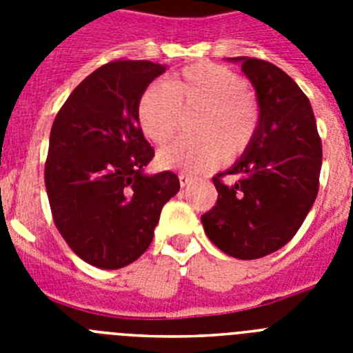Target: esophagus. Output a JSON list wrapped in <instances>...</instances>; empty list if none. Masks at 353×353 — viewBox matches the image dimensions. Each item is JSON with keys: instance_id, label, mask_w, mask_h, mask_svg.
<instances>
[{"instance_id": "esophagus-1", "label": "esophagus", "mask_w": 353, "mask_h": 353, "mask_svg": "<svg viewBox=\"0 0 353 353\" xmlns=\"http://www.w3.org/2000/svg\"><path fill=\"white\" fill-rule=\"evenodd\" d=\"M179 180H180V185H182V187H185V185H189V183H191L192 180H194V179H192L191 174H187V173H180V174H179Z\"/></svg>"}]
</instances>
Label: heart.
I'll return each mask as SVG.
<instances>
[{"label":"heart","mask_w":353,"mask_h":353,"mask_svg":"<svg viewBox=\"0 0 353 353\" xmlns=\"http://www.w3.org/2000/svg\"><path fill=\"white\" fill-rule=\"evenodd\" d=\"M194 134L159 152V164L185 173L214 170L228 157L244 154L260 127L258 99L242 76L223 65L201 61L166 83L152 84L138 104V120L150 141L166 145L182 113L198 111Z\"/></svg>","instance_id":"obj_1"}]
</instances>
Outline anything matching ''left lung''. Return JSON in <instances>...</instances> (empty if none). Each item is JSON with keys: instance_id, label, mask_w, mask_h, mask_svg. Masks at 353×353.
Wrapping results in <instances>:
<instances>
[{"instance_id": "left-lung-1", "label": "left lung", "mask_w": 353, "mask_h": 353, "mask_svg": "<svg viewBox=\"0 0 353 353\" xmlns=\"http://www.w3.org/2000/svg\"><path fill=\"white\" fill-rule=\"evenodd\" d=\"M256 88L260 127L232 170L215 174L217 201L201 215L205 233L223 252L256 260L288 244L320 187L322 139L310 99L276 65L233 58ZM232 174L239 179L224 184Z\"/></svg>"}]
</instances>
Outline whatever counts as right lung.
Returning a JSON list of instances; mask_svg holds the SVG:
<instances>
[{
  "mask_svg": "<svg viewBox=\"0 0 353 353\" xmlns=\"http://www.w3.org/2000/svg\"><path fill=\"white\" fill-rule=\"evenodd\" d=\"M164 70L152 61H109L70 93L52 123L43 173L52 221L68 248L99 269L138 260L180 189L171 171L143 173L155 152L138 104Z\"/></svg>",
  "mask_w": 353,
  "mask_h": 353,
  "instance_id": "obj_1",
  "label": "right lung"
}]
</instances>
